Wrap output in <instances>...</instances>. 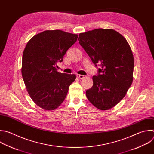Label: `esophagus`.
Segmentation results:
<instances>
[{"instance_id": "obj_1", "label": "esophagus", "mask_w": 154, "mask_h": 154, "mask_svg": "<svg viewBox=\"0 0 154 154\" xmlns=\"http://www.w3.org/2000/svg\"><path fill=\"white\" fill-rule=\"evenodd\" d=\"M77 77L78 78H79L80 79H83L85 77V75H80V74H77Z\"/></svg>"}]
</instances>
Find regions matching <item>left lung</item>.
<instances>
[{
  "instance_id": "8db88e82",
  "label": "left lung",
  "mask_w": 154,
  "mask_h": 154,
  "mask_svg": "<svg viewBox=\"0 0 154 154\" xmlns=\"http://www.w3.org/2000/svg\"><path fill=\"white\" fill-rule=\"evenodd\" d=\"M78 40L95 66H100L86 95L97 108L109 109L123 98L132 85L134 62L131 49L124 37L112 29L80 33Z\"/></svg>"
}]
</instances>
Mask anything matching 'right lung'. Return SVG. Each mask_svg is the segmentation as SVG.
I'll return each mask as SVG.
<instances>
[{
    "mask_svg": "<svg viewBox=\"0 0 154 154\" xmlns=\"http://www.w3.org/2000/svg\"><path fill=\"white\" fill-rule=\"evenodd\" d=\"M77 38V34L61 30H47L32 37L26 45L22 77L31 99L45 110H54L62 103L76 78L75 74L59 72L56 67Z\"/></svg>",
    "mask_w": 154,
    "mask_h": 154,
    "instance_id": "1",
    "label": "right lung"
}]
</instances>
